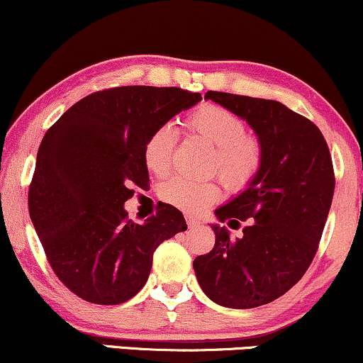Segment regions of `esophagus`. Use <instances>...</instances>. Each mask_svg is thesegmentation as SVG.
<instances>
[{"label": "esophagus", "instance_id": "34e87169", "mask_svg": "<svg viewBox=\"0 0 363 363\" xmlns=\"http://www.w3.org/2000/svg\"><path fill=\"white\" fill-rule=\"evenodd\" d=\"M186 221H187V226H189V228H197L201 224L199 219H196L194 216H191V214L186 216Z\"/></svg>", "mask_w": 363, "mask_h": 363}]
</instances>
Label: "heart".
<instances>
[{"instance_id":"b5f03b06","label":"heart","mask_w":363,"mask_h":363,"mask_svg":"<svg viewBox=\"0 0 363 363\" xmlns=\"http://www.w3.org/2000/svg\"><path fill=\"white\" fill-rule=\"evenodd\" d=\"M182 128L189 137L203 140L211 147L208 171L218 174L224 186L241 192L253 184L263 169L264 145L258 135L246 132V123L231 110L216 104H204L187 113ZM176 132L171 125H160L144 145V164L154 176H166L171 169ZM164 203L186 213H201L221 197L216 181L194 182L172 177L159 189Z\"/></svg>"}]
</instances>
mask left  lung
Masks as SVG:
<instances>
[{
  "instance_id": "obj_1",
  "label": "left lung",
  "mask_w": 363,
  "mask_h": 363,
  "mask_svg": "<svg viewBox=\"0 0 363 363\" xmlns=\"http://www.w3.org/2000/svg\"><path fill=\"white\" fill-rule=\"evenodd\" d=\"M214 100L253 127L264 145L253 184L216 209L229 228L213 224L214 247L194 259L203 291L228 308L272 303L300 281L318 250L335 191L327 140L308 118L277 100L209 90Z\"/></svg>"
}]
</instances>
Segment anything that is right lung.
Wrapping results in <instances>:
<instances>
[{
  "label": "right lung",
  "mask_w": 363,
  "mask_h": 363,
  "mask_svg": "<svg viewBox=\"0 0 363 363\" xmlns=\"http://www.w3.org/2000/svg\"><path fill=\"white\" fill-rule=\"evenodd\" d=\"M199 100L177 86H113L79 100L45 134L28 189L30 218L53 273L82 300H130L147 281L157 246L187 229L171 204L137 224L123 203L132 187L149 186V135Z\"/></svg>",
  "instance_id": "obj_1"
}]
</instances>
